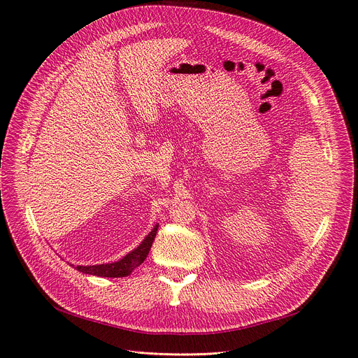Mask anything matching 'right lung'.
Instances as JSON below:
<instances>
[{"label": "right lung", "mask_w": 358, "mask_h": 358, "mask_svg": "<svg viewBox=\"0 0 358 358\" xmlns=\"http://www.w3.org/2000/svg\"><path fill=\"white\" fill-rule=\"evenodd\" d=\"M158 224L150 231V234L145 237L142 243L134 249L131 253H128L121 260L113 262V264H105V265H92V266H76L79 272L94 275V276H103V278H124L132 273L135 268H138L142 262H144L151 250L152 242L157 236Z\"/></svg>", "instance_id": "obj_1"}]
</instances>
